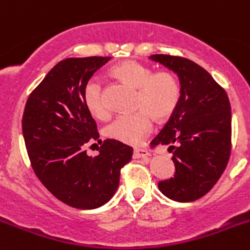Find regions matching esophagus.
<instances>
[{
  "label": "esophagus",
  "instance_id": "obj_1",
  "mask_svg": "<svg viewBox=\"0 0 250 250\" xmlns=\"http://www.w3.org/2000/svg\"><path fill=\"white\" fill-rule=\"evenodd\" d=\"M149 155H150V153L144 148H134V151H133V157L134 158H146L149 157Z\"/></svg>",
  "mask_w": 250,
  "mask_h": 250
}]
</instances>
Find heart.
<instances>
[{
	"label": "heart",
	"instance_id": "heart-1",
	"mask_svg": "<svg viewBox=\"0 0 250 250\" xmlns=\"http://www.w3.org/2000/svg\"><path fill=\"white\" fill-rule=\"evenodd\" d=\"M111 74L125 85L137 88L134 107L138 111L117 116L104 128V137L125 144L141 143L153 127L151 117L164 121L175 111L180 101V83L171 72L153 74L150 67L134 60L116 65ZM83 99L85 107L95 118L104 120L108 116L102 83L97 78H91L86 83Z\"/></svg>",
	"mask_w": 250,
	"mask_h": 250
}]
</instances>
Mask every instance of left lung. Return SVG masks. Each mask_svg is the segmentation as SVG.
I'll return each mask as SVG.
<instances>
[{
    "mask_svg": "<svg viewBox=\"0 0 250 250\" xmlns=\"http://www.w3.org/2000/svg\"><path fill=\"white\" fill-rule=\"evenodd\" d=\"M149 59L179 78L180 101L153 144L172 151L175 174L158 188L167 199L191 202L206 195L227 167L232 114L226 91L208 72L191 60L154 54Z\"/></svg>",
    "mask_w": 250,
    "mask_h": 250,
    "instance_id": "8db88e82",
    "label": "left lung"
}]
</instances>
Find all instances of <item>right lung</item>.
Wrapping results in <instances>:
<instances>
[{
    "label": "right lung",
    "mask_w": 250,
    "mask_h": 250,
    "mask_svg": "<svg viewBox=\"0 0 250 250\" xmlns=\"http://www.w3.org/2000/svg\"><path fill=\"white\" fill-rule=\"evenodd\" d=\"M111 57L67 58L58 62L30 93L22 130L30 164L41 183L67 206L93 209L108 202L133 149L107 139L96 157L85 144L99 139L85 107L83 87Z\"/></svg>",
    "instance_id": "obj_1"
}]
</instances>
